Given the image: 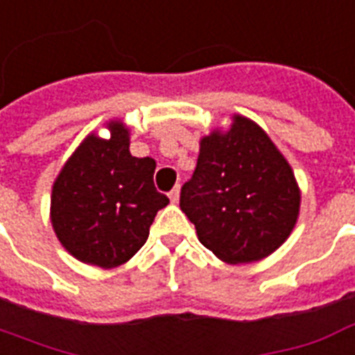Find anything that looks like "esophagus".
<instances>
[{"label":"esophagus","instance_id":"1","mask_svg":"<svg viewBox=\"0 0 355 355\" xmlns=\"http://www.w3.org/2000/svg\"><path fill=\"white\" fill-rule=\"evenodd\" d=\"M178 198H180V188H178V186H175V188L169 191L171 203H178Z\"/></svg>","mask_w":355,"mask_h":355}]
</instances>
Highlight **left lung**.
<instances>
[{
  "instance_id": "8db88e82",
  "label": "left lung",
  "mask_w": 355,
  "mask_h": 355,
  "mask_svg": "<svg viewBox=\"0 0 355 355\" xmlns=\"http://www.w3.org/2000/svg\"><path fill=\"white\" fill-rule=\"evenodd\" d=\"M301 191L290 164L256 122L235 114L227 131L201 139L180 209L199 243L225 263L267 258L290 237Z\"/></svg>"
}]
</instances>
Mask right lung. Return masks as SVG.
Here are the masks:
<instances>
[{"label": "right lung", "instance_id": "1", "mask_svg": "<svg viewBox=\"0 0 355 355\" xmlns=\"http://www.w3.org/2000/svg\"><path fill=\"white\" fill-rule=\"evenodd\" d=\"M107 128L111 137L88 135L62 167L52 186L51 220L71 256L112 269L141 250L169 199L154 186L156 162L130 154V130L120 120Z\"/></svg>", "mask_w": 355, "mask_h": 355}]
</instances>
